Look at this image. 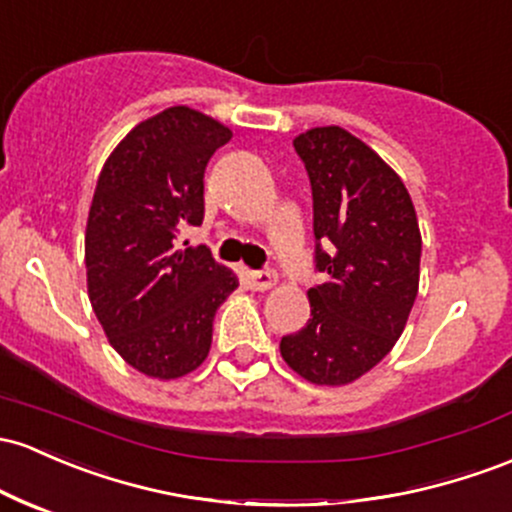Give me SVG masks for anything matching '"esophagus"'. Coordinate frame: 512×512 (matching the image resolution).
Masks as SVG:
<instances>
[{"label":"esophagus","instance_id":"1","mask_svg":"<svg viewBox=\"0 0 512 512\" xmlns=\"http://www.w3.org/2000/svg\"><path fill=\"white\" fill-rule=\"evenodd\" d=\"M245 282L252 291H267V289H272L274 284H277V277H274V272L250 269V272H245Z\"/></svg>","mask_w":512,"mask_h":512}]
</instances>
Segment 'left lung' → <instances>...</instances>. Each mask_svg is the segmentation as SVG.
I'll list each match as a JSON object with an SVG mask.
<instances>
[{
    "instance_id": "left-lung-1",
    "label": "left lung",
    "mask_w": 512,
    "mask_h": 512,
    "mask_svg": "<svg viewBox=\"0 0 512 512\" xmlns=\"http://www.w3.org/2000/svg\"><path fill=\"white\" fill-rule=\"evenodd\" d=\"M313 194L311 318L279 342L303 379L342 386L367 374L406 328L420 279L418 218L401 177L340 126L294 140Z\"/></svg>"
}]
</instances>
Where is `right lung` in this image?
Returning <instances> with one entry per match:
<instances>
[{"mask_svg":"<svg viewBox=\"0 0 512 512\" xmlns=\"http://www.w3.org/2000/svg\"><path fill=\"white\" fill-rule=\"evenodd\" d=\"M230 136L211 116L172 106L121 140L94 189L84 235L89 301L111 347L155 379L204 362L213 316L238 289L209 247L177 245L184 228L204 221L206 165Z\"/></svg>","mask_w":512,"mask_h":512,"instance_id":"right-lung-1","label":"right lung"}]
</instances>
